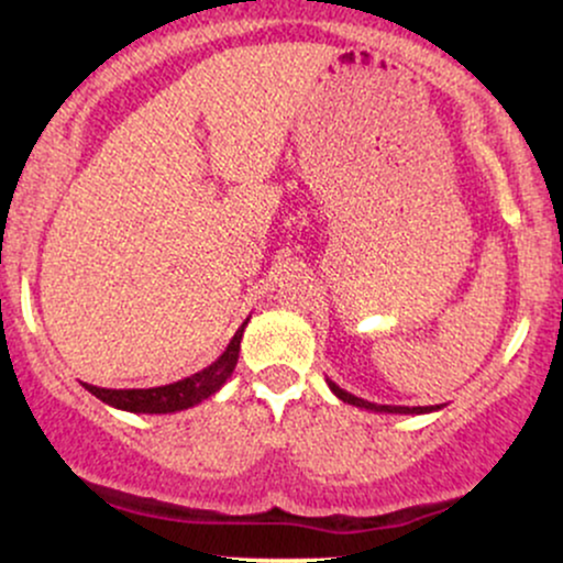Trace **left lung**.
<instances>
[{
  "mask_svg": "<svg viewBox=\"0 0 563 563\" xmlns=\"http://www.w3.org/2000/svg\"><path fill=\"white\" fill-rule=\"evenodd\" d=\"M328 386H331V391L335 397L341 399V402L346 405H354V407H363V410H371V412H399V416H421V412H434V410H442V405H429V407H402V405H376V402H367L363 397H354V394H349L341 389V386H335L333 380H328Z\"/></svg>",
  "mask_w": 563,
  "mask_h": 563,
  "instance_id": "obj_1",
  "label": "left lung"
}]
</instances>
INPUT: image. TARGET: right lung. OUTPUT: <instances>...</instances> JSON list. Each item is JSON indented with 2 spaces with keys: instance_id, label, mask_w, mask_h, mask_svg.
<instances>
[{
  "instance_id": "1",
  "label": "right lung",
  "mask_w": 563,
  "mask_h": 563,
  "mask_svg": "<svg viewBox=\"0 0 563 563\" xmlns=\"http://www.w3.org/2000/svg\"><path fill=\"white\" fill-rule=\"evenodd\" d=\"M249 318L238 328L232 341L222 354L203 371L192 373L183 380H174L166 386H153V389H100V386L84 384V389L92 391L97 399L106 405L119 407L126 412H147V416H164V412H179L187 407L203 402L211 394H217L224 386V380L232 376L238 365V354H241V339Z\"/></svg>"
}]
</instances>
